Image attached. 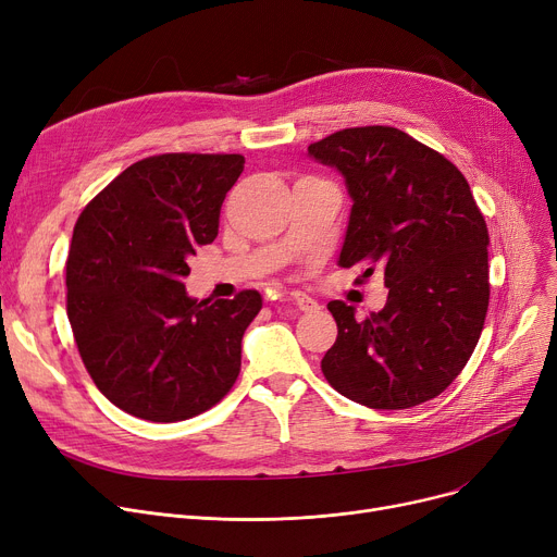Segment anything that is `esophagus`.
<instances>
[{
    "instance_id": "34e87169",
    "label": "esophagus",
    "mask_w": 557,
    "mask_h": 557,
    "mask_svg": "<svg viewBox=\"0 0 557 557\" xmlns=\"http://www.w3.org/2000/svg\"><path fill=\"white\" fill-rule=\"evenodd\" d=\"M288 300L294 302L300 311H315V309H318V302H315V300H311L309 296L300 294V290H290V294H288Z\"/></svg>"
}]
</instances>
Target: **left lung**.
Segmentation results:
<instances>
[{"label":"left lung","mask_w":557,"mask_h":557,"mask_svg":"<svg viewBox=\"0 0 557 557\" xmlns=\"http://www.w3.org/2000/svg\"><path fill=\"white\" fill-rule=\"evenodd\" d=\"M334 166L352 210L338 267L384 271L386 307L366 320L327 305L338 336L323 357L332 388L368 408H411L441 395L470 361L487 302V225L465 175L391 126L345 128L309 146Z\"/></svg>","instance_id":"left-lung-1"}]
</instances>
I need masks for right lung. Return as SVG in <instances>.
<instances>
[{"mask_svg":"<svg viewBox=\"0 0 557 557\" xmlns=\"http://www.w3.org/2000/svg\"><path fill=\"white\" fill-rule=\"evenodd\" d=\"M244 156L164 153L122 171L81 212L67 257V318L97 388L122 411L181 422L221 401L261 309L187 294L189 257L219 234Z\"/></svg>","mask_w":557,"mask_h":557,"instance_id":"1","label":"right lung"}]
</instances>
